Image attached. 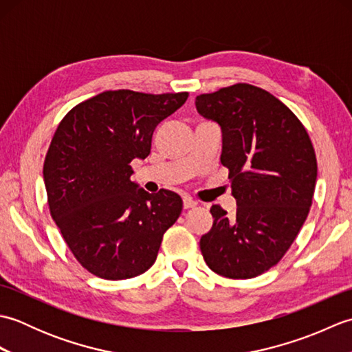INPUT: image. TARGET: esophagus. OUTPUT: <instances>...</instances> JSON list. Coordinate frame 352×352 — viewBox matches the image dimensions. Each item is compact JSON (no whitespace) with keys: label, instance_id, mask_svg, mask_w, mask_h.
Segmentation results:
<instances>
[{"label":"esophagus","instance_id":"1","mask_svg":"<svg viewBox=\"0 0 352 352\" xmlns=\"http://www.w3.org/2000/svg\"><path fill=\"white\" fill-rule=\"evenodd\" d=\"M197 201H193L190 197H184L183 198V207L184 208H193V207H197Z\"/></svg>","mask_w":352,"mask_h":352}]
</instances>
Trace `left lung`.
Here are the masks:
<instances>
[{"label": "left lung", "mask_w": 352, "mask_h": 352, "mask_svg": "<svg viewBox=\"0 0 352 352\" xmlns=\"http://www.w3.org/2000/svg\"><path fill=\"white\" fill-rule=\"evenodd\" d=\"M198 113L222 130L237 210L212 206L213 227L201 237L207 266L227 278H254L275 266L307 219L318 177L307 130L263 89L237 83L198 95Z\"/></svg>", "instance_id": "obj_1"}]
</instances>
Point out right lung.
I'll use <instances>...</instances> for the list:
<instances>
[{"instance_id": "add662e5", "label": "right lung", "mask_w": 352, "mask_h": 352, "mask_svg": "<svg viewBox=\"0 0 352 352\" xmlns=\"http://www.w3.org/2000/svg\"><path fill=\"white\" fill-rule=\"evenodd\" d=\"M188 96L107 91L77 104L57 126L43 163L50 212L74 257L100 278L148 271L182 213L175 192L138 189L130 163L146 159L155 126Z\"/></svg>"}]
</instances>
